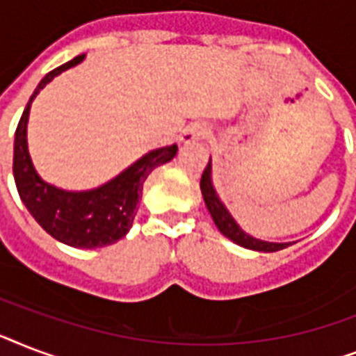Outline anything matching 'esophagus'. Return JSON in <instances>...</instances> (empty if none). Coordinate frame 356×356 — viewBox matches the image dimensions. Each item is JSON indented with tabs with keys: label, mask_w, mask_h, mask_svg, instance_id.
Returning <instances> with one entry per match:
<instances>
[{
	"label": "esophagus",
	"mask_w": 356,
	"mask_h": 356,
	"mask_svg": "<svg viewBox=\"0 0 356 356\" xmlns=\"http://www.w3.org/2000/svg\"><path fill=\"white\" fill-rule=\"evenodd\" d=\"M207 134H209V127H207L205 123H194V125H188V127L184 129L183 134H181V140H183L184 144H192V142L205 138Z\"/></svg>",
	"instance_id": "obj_1"
}]
</instances>
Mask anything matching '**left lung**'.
Returning <instances> with one entry per match:
<instances>
[{
	"mask_svg": "<svg viewBox=\"0 0 356 356\" xmlns=\"http://www.w3.org/2000/svg\"><path fill=\"white\" fill-rule=\"evenodd\" d=\"M201 194H203V200H205V205L211 212L212 220L216 223V227L220 229V233L225 234L227 238H231L233 242H236L238 245L248 249H254V251H279V249L288 248V243H273V242H264V240H257V238L249 236L238 227V223L234 222L233 216L229 214V211L223 207V203L220 201V197L214 192V186H212L211 179V161L203 170V175H201Z\"/></svg>",
	"mask_w": 356,
	"mask_h": 356,
	"instance_id": "left-lung-1",
	"label": "left lung"
}]
</instances>
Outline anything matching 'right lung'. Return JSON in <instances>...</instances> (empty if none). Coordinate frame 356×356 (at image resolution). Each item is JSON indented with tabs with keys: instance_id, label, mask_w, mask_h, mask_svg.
<instances>
[{
	"instance_id": "add662e5",
	"label": "right lung",
	"mask_w": 356,
	"mask_h": 356,
	"mask_svg": "<svg viewBox=\"0 0 356 356\" xmlns=\"http://www.w3.org/2000/svg\"><path fill=\"white\" fill-rule=\"evenodd\" d=\"M85 55H79L51 70L33 92L14 134L13 173L24 205L46 233L72 248L94 249L118 242L129 233L136 216V205L142 197L145 179L156 166L166 164L177 155V144L149 151L118 177L90 192H64L44 183L36 175L27 151L31 102L55 75L79 64Z\"/></svg>"
}]
</instances>
